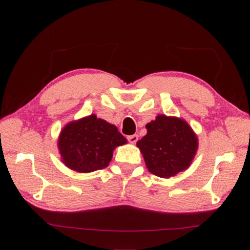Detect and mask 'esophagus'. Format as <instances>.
I'll list each match as a JSON object with an SVG mask.
<instances>
[{
  "label": "esophagus",
  "mask_w": 250,
  "mask_h": 250,
  "mask_svg": "<svg viewBox=\"0 0 250 250\" xmlns=\"http://www.w3.org/2000/svg\"><path fill=\"white\" fill-rule=\"evenodd\" d=\"M138 135L137 134H133V135H129L128 137V141L130 142V143H132V145H134L135 142L138 141Z\"/></svg>",
  "instance_id": "esophagus-1"
}]
</instances>
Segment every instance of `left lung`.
<instances>
[{"label": "left lung", "instance_id": "left-lung-1", "mask_svg": "<svg viewBox=\"0 0 250 250\" xmlns=\"http://www.w3.org/2000/svg\"><path fill=\"white\" fill-rule=\"evenodd\" d=\"M146 128V134L137 146L150 173L168 179L189 167L198 149V139L188 122L158 115Z\"/></svg>", "mask_w": 250, "mask_h": 250}]
</instances>
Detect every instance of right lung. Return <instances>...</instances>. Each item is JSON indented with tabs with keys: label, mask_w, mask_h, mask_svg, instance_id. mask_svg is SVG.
I'll return each mask as SVG.
<instances>
[{
	"label": "right lung",
	"mask_w": 250,
	"mask_h": 250,
	"mask_svg": "<svg viewBox=\"0 0 250 250\" xmlns=\"http://www.w3.org/2000/svg\"><path fill=\"white\" fill-rule=\"evenodd\" d=\"M126 139L115 125L96 115L70 121L58 135L57 147L62 162L78 173H90L109 166L113 150Z\"/></svg>",
	"instance_id": "obj_1"
}]
</instances>
